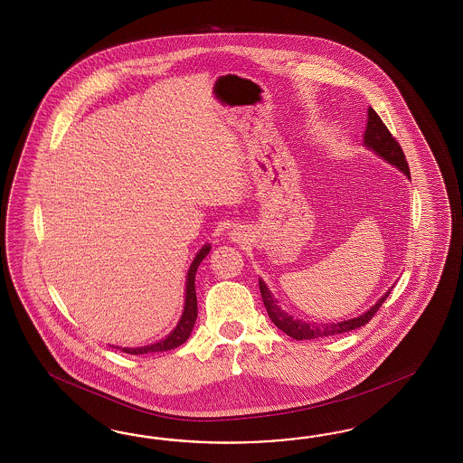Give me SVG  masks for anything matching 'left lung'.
Here are the masks:
<instances>
[{
	"mask_svg": "<svg viewBox=\"0 0 463 463\" xmlns=\"http://www.w3.org/2000/svg\"><path fill=\"white\" fill-rule=\"evenodd\" d=\"M364 144L366 149L373 151L383 161H387L389 165H392L393 168L402 171L407 178H411L406 156L402 153V147L399 146L397 140L393 139L392 134L389 132V128L382 122V118H380L377 112L372 107L368 109V124H366V130H364ZM391 290L392 288H389L372 307L364 312L362 316H358V317H353V319H348V321H341V323H306V321L295 319L294 316L285 312L279 306V300L273 297L271 290L268 288L267 283L260 279V292H261V298H263V304L267 307L268 316H269L271 323L275 324L279 329H281L285 335H288V336L294 337V339H298V341H302V339H316V337L336 336V335H343V333H348V331L362 327V326H364L375 316V312L385 302V298L389 297Z\"/></svg>",
	"mask_w": 463,
	"mask_h": 463,
	"instance_id": "left-lung-1",
	"label": "left lung"
}]
</instances>
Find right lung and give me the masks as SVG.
<instances>
[{"label":"right lung","instance_id":"right-lung-1","mask_svg":"<svg viewBox=\"0 0 463 463\" xmlns=\"http://www.w3.org/2000/svg\"><path fill=\"white\" fill-rule=\"evenodd\" d=\"M211 252V244L207 242L202 246V250L196 252L190 269L186 273V288H184V307H183L182 317L176 324V327L169 333L168 336L159 339L157 343L147 345V346H139V348H120V346H112L117 350L126 351L128 354H146V353H157V351H168L173 348H178L183 345L195 326L196 321V292H195V273L203 258Z\"/></svg>","mask_w":463,"mask_h":463}]
</instances>
